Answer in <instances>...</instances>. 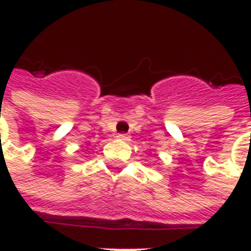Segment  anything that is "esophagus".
I'll return each instance as SVG.
<instances>
[{
	"label": "esophagus",
	"mask_w": 251,
	"mask_h": 251,
	"mask_svg": "<svg viewBox=\"0 0 251 251\" xmlns=\"http://www.w3.org/2000/svg\"><path fill=\"white\" fill-rule=\"evenodd\" d=\"M117 138H120V140H124V141H129L130 140V137L127 136V134H118Z\"/></svg>",
	"instance_id": "34e87169"
}]
</instances>
